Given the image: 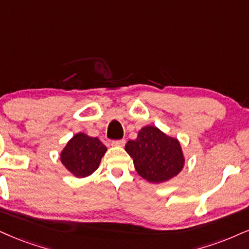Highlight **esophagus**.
I'll return each instance as SVG.
<instances>
[{
  "instance_id": "esophagus-1",
  "label": "esophagus",
  "mask_w": 249,
  "mask_h": 249,
  "mask_svg": "<svg viewBox=\"0 0 249 249\" xmlns=\"http://www.w3.org/2000/svg\"><path fill=\"white\" fill-rule=\"evenodd\" d=\"M125 144V140H118V141H113L112 145L114 146H124Z\"/></svg>"
}]
</instances>
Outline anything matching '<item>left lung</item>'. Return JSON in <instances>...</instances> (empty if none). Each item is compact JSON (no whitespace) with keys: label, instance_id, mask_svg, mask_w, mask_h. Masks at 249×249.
I'll list each match as a JSON object with an SVG mask.
<instances>
[{"label":"left lung","instance_id":"obj_1","mask_svg":"<svg viewBox=\"0 0 249 249\" xmlns=\"http://www.w3.org/2000/svg\"><path fill=\"white\" fill-rule=\"evenodd\" d=\"M124 150L133 158L136 172L151 183H161L177 177L185 166L179 140L155 127L145 125L137 139L128 141Z\"/></svg>","mask_w":249,"mask_h":249}]
</instances>
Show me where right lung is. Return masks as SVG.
I'll return each instance as SVG.
<instances>
[{
  "mask_svg": "<svg viewBox=\"0 0 249 249\" xmlns=\"http://www.w3.org/2000/svg\"><path fill=\"white\" fill-rule=\"evenodd\" d=\"M107 148L98 140L84 133L73 135L60 153V160L73 177L87 178L99 167Z\"/></svg>",
  "mask_w": 249,
  "mask_h": 249,
  "instance_id": "obj_1",
  "label": "right lung"
}]
</instances>
